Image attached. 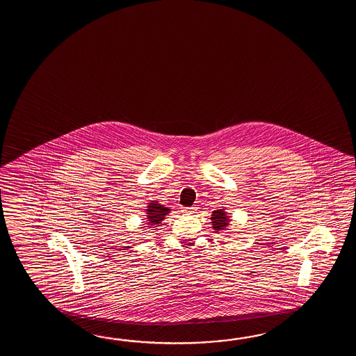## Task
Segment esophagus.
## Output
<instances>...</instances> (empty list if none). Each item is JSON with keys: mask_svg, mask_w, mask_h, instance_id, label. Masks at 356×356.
Masks as SVG:
<instances>
[{"mask_svg": "<svg viewBox=\"0 0 356 356\" xmlns=\"http://www.w3.org/2000/svg\"><path fill=\"white\" fill-rule=\"evenodd\" d=\"M183 212H186V213H195L196 212V207H184L183 209Z\"/></svg>", "mask_w": 356, "mask_h": 356, "instance_id": "obj_1", "label": "esophagus"}]
</instances>
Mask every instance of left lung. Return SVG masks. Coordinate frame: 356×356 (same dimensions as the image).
Returning <instances> with one entry per match:
<instances>
[{
    "instance_id": "left-lung-1",
    "label": "left lung",
    "mask_w": 356,
    "mask_h": 356,
    "mask_svg": "<svg viewBox=\"0 0 356 356\" xmlns=\"http://www.w3.org/2000/svg\"><path fill=\"white\" fill-rule=\"evenodd\" d=\"M212 225L215 230H222L224 227H227V222H229V216L224 212V210H216L212 212Z\"/></svg>"
}]
</instances>
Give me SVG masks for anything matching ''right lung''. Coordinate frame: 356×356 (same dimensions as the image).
Here are the masks:
<instances>
[{"label":"right lung","mask_w":356,"mask_h":356,"mask_svg":"<svg viewBox=\"0 0 356 356\" xmlns=\"http://www.w3.org/2000/svg\"><path fill=\"white\" fill-rule=\"evenodd\" d=\"M170 209L164 207L163 204H158V202H152V204L147 206V222L150 224V227H158L159 224H161L163 219L165 218V215L169 213Z\"/></svg>","instance_id":"add662e5"}]
</instances>
